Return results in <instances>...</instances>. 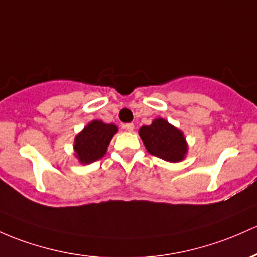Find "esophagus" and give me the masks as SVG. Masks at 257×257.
Returning a JSON list of instances; mask_svg holds the SVG:
<instances>
[{
	"label": "esophagus",
	"instance_id": "obj_1",
	"mask_svg": "<svg viewBox=\"0 0 257 257\" xmlns=\"http://www.w3.org/2000/svg\"><path fill=\"white\" fill-rule=\"evenodd\" d=\"M124 129H126V131H129V132H133V129H134V124L133 123H126V124H124Z\"/></svg>",
	"mask_w": 257,
	"mask_h": 257
}]
</instances>
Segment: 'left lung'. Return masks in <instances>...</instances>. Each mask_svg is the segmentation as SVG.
<instances>
[{
  "instance_id": "1",
  "label": "left lung",
  "mask_w": 257,
  "mask_h": 257,
  "mask_svg": "<svg viewBox=\"0 0 257 257\" xmlns=\"http://www.w3.org/2000/svg\"><path fill=\"white\" fill-rule=\"evenodd\" d=\"M139 135L146 150L168 162H178L187 154V143L182 132L162 118L142 126Z\"/></svg>"
}]
</instances>
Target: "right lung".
<instances>
[{
	"label": "right lung",
	"mask_w": 257,
	"mask_h": 257,
	"mask_svg": "<svg viewBox=\"0 0 257 257\" xmlns=\"http://www.w3.org/2000/svg\"><path fill=\"white\" fill-rule=\"evenodd\" d=\"M117 131L114 124L92 120L75 137V156L81 163H91L101 159L106 154L107 146Z\"/></svg>",
	"instance_id": "obj_1"
}]
</instances>
